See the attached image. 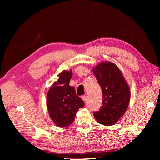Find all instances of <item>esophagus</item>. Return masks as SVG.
I'll return each mask as SVG.
<instances>
[{"label": "esophagus", "instance_id": "esophagus-1", "mask_svg": "<svg viewBox=\"0 0 160 160\" xmlns=\"http://www.w3.org/2000/svg\"><path fill=\"white\" fill-rule=\"evenodd\" d=\"M81 98H82V99H83L84 101H86V95H82L81 96Z\"/></svg>", "mask_w": 160, "mask_h": 160}]
</instances>
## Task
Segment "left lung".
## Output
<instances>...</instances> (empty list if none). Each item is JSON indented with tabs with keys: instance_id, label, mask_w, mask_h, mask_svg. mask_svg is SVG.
<instances>
[{
	"instance_id": "obj_1",
	"label": "left lung",
	"mask_w": 160,
	"mask_h": 160,
	"mask_svg": "<svg viewBox=\"0 0 160 160\" xmlns=\"http://www.w3.org/2000/svg\"><path fill=\"white\" fill-rule=\"evenodd\" d=\"M93 71L103 93L102 106L98 111L93 112V115L99 123L113 125L128 108L129 86L122 72L113 62H101Z\"/></svg>"
}]
</instances>
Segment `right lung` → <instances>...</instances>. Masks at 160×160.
Returning a JSON list of instances; mask_svg holds the SVG:
<instances>
[{
  "mask_svg": "<svg viewBox=\"0 0 160 160\" xmlns=\"http://www.w3.org/2000/svg\"><path fill=\"white\" fill-rule=\"evenodd\" d=\"M71 71H64L59 75L47 95V105L51 119L57 126L67 127L75 119L76 113L85 105L83 101L76 95L73 87L69 85Z\"/></svg>",
  "mask_w": 160,
  "mask_h": 160,
  "instance_id": "add662e5",
  "label": "right lung"
}]
</instances>
